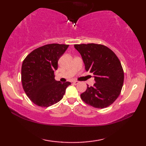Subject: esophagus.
<instances>
[{
    "mask_svg": "<svg viewBox=\"0 0 146 146\" xmlns=\"http://www.w3.org/2000/svg\"><path fill=\"white\" fill-rule=\"evenodd\" d=\"M73 84H75V85H76V84H78L79 83V82L78 81H76V80H75V81H73Z\"/></svg>",
    "mask_w": 146,
    "mask_h": 146,
    "instance_id": "34e87169",
    "label": "esophagus"
}]
</instances>
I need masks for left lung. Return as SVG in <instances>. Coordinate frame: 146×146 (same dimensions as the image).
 <instances>
[{
  "label": "left lung",
  "mask_w": 146,
  "mask_h": 146,
  "mask_svg": "<svg viewBox=\"0 0 146 146\" xmlns=\"http://www.w3.org/2000/svg\"><path fill=\"white\" fill-rule=\"evenodd\" d=\"M87 71L95 83L80 95L85 103L94 108H107L117 100L122 90L124 74L120 61L113 51L102 44H75Z\"/></svg>",
  "instance_id": "obj_1"
}]
</instances>
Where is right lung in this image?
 <instances>
[{"instance_id": "add662e5", "label": "right lung", "mask_w": 146, "mask_h": 146, "mask_svg": "<svg viewBox=\"0 0 146 146\" xmlns=\"http://www.w3.org/2000/svg\"><path fill=\"white\" fill-rule=\"evenodd\" d=\"M69 45L50 44L35 49L24 59L21 69L23 87L35 104L51 106L63 98L71 82L62 83L55 79L54 71L58 61Z\"/></svg>"}]
</instances>
